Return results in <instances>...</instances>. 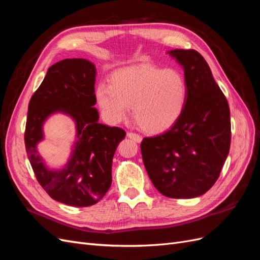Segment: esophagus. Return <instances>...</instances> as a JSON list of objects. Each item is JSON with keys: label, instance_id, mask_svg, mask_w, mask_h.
<instances>
[{"label": "esophagus", "instance_id": "34e87169", "mask_svg": "<svg viewBox=\"0 0 260 260\" xmlns=\"http://www.w3.org/2000/svg\"><path fill=\"white\" fill-rule=\"evenodd\" d=\"M127 137L133 141H136L137 143H141L142 142V137L137 135V133H133V132H128L127 133Z\"/></svg>", "mask_w": 260, "mask_h": 260}]
</instances>
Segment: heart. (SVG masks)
Returning a JSON list of instances; mask_svg holds the SVG:
<instances>
[{"mask_svg":"<svg viewBox=\"0 0 260 260\" xmlns=\"http://www.w3.org/2000/svg\"><path fill=\"white\" fill-rule=\"evenodd\" d=\"M188 85L182 72L138 64L115 70L109 84H99L95 100L105 119L119 123L132 107L136 122L145 132L159 135L171 129L182 116Z\"/></svg>","mask_w":260,"mask_h":260,"instance_id":"b5f03b06","label":"heart"}]
</instances>
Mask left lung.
Masks as SVG:
<instances>
[{"label":"left lung","mask_w":260,"mask_h":260,"mask_svg":"<svg viewBox=\"0 0 260 260\" xmlns=\"http://www.w3.org/2000/svg\"><path fill=\"white\" fill-rule=\"evenodd\" d=\"M167 53L183 68L188 85L186 106L171 129L143 139L141 153L149 179L162 195L194 199L215 184L229 154L230 108L199 52Z\"/></svg>","instance_id":"1"}]
</instances>
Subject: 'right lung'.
Masks as SVG:
<instances>
[{"instance_id":"add662e5","label":"right lung","mask_w":260,"mask_h":260,"mask_svg":"<svg viewBox=\"0 0 260 260\" xmlns=\"http://www.w3.org/2000/svg\"><path fill=\"white\" fill-rule=\"evenodd\" d=\"M96 68L84 58H66L48 69L31 98L25 144L37 180L51 198L75 207L96 204L112 184V164L124 130L100 123L94 84ZM74 120L76 140L68 162L50 169L37 151L44 139L43 125L54 113Z\"/></svg>"}]
</instances>
